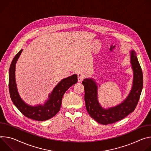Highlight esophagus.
<instances>
[{
	"label": "esophagus",
	"mask_w": 151,
	"mask_h": 151,
	"mask_svg": "<svg viewBox=\"0 0 151 151\" xmlns=\"http://www.w3.org/2000/svg\"><path fill=\"white\" fill-rule=\"evenodd\" d=\"M85 77V75L83 74V73H79L78 74V81L79 82L81 81L83 79H84Z\"/></svg>",
	"instance_id": "1"
}]
</instances>
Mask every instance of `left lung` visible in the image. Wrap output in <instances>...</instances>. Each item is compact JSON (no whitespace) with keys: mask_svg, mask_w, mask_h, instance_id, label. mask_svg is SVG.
Segmentation results:
<instances>
[{"mask_svg":"<svg viewBox=\"0 0 151 151\" xmlns=\"http://www.w3.org/2000/svg\"><path fill=\"white\" fill-rule=\"evenodd\" d=\"M131 53V63L134 78L131 91L124 101L114 107L104 109L98 101L97 85L92 78L85 79L82 84L85 87V100L88 113L98 123L107 125L125 118L135 110L143 88L142 70L134 51Z\"/></svg>","mask_w":151,"mask_h":151,"instance_id":"1","label":"left lung"}]
</instances>
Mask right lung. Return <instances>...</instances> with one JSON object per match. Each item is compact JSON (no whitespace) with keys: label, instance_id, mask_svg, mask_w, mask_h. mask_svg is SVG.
Listing matches in <instances>:
<instances>
[{"label":"right lung","instance_id":"1","mask_svg":"<svg viewBox=\"0 0 151 151\" xmlns=\"http://www.w3.org/2000/svg\"><path fill=\"white\" fill-rule=\"evenodd\" d=\"M22 51L23 49L20 50L15 56L9 68V90L12 101L20 111L27 118L38 121L48 120L53 118L60 110L62 97L65 92L77 82V76L74 74L62 80L49 95V99L44 106H30L26 104L20 97L15 80V63Z\"/></svg>","mask_w":151,"mask_h":151}]
</instances>
